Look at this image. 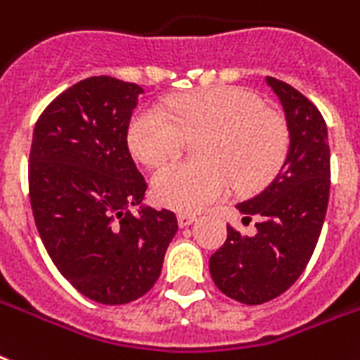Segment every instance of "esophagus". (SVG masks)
<instances>
[{"label":"esophagus","instance_id":"obj_1","mask_svg":"<svg viewBox=\"0 0 360 360\" xmlns=\"http://www.w3.org/2000/svg\"><path fill=\"white\" fill-rule=\"evenodd\" d=\"M196 219H198V217L192 215V213H179V215H177V221H179L181 229H186V226H191L192 223H196Z\"/></svg>","mask_w":360,"mask_h":360}]
</instances>
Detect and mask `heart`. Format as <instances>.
<instances>
[{
  "instance_id": "b5f03b06",
  "label": "heart",
  "mask_w": 360,
  "mask_h": 360,
  "mask_svg": "<svg viewBox=\"0 0 360 360\" xmlns=\"http://www.w3.org/2000/svg\"><path fill=\"white\" fill-rule=\"evenodd\" d=\"M202 137L207 164L172 162L153 177V196L164 207L202 211L226 198L234 181L241 191H255L278 174L289 149L283 117L238 86L185 96L169 115L143 107L128 126L131 153L153 168L179 155L186 139Z\"/></svg>"
}]
</instances>
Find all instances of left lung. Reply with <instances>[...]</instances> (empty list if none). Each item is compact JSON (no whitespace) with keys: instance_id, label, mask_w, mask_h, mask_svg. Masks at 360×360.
Returning <instances> with one entry per match:
<instances>
[{"instance_id":"left-lung-1","label":"left lung","mask_w":360,"mask_h":360,"mask_svg":"<svg viewBox=\"0 0 360 360\" xmlns=\"http://www.w3.org/2000/svg\"><path fill=\"white\" fill-rule=\"evenodd\" d=\"M281 101L289 153L276 179L255 198L238 204L243 223L257 219L255 236H229L210 259L221 292L257 306L283 295L306 270L325 223L330 192V149L319 109L287 82L266 77Z\"/></svg>"}]
</instances>
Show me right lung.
<instances>
[{"label":"right lung","mask_w":360,"mask_h":360,"mask_svg":"<svg viewBox=\"0 0 360 360\" xmlns=\"http://www.w3.org/2000/svg\"><path fill=\"white\" fill-rule=\"evenodd\" d=\"M139 94L115 77L77 82L41 113L30 150V202L46 253L81 295L107 306L150 290L179 229L174 211H130L147 191L128 149Z\"/></svg>","instance_id":"1"}]
</instances>
